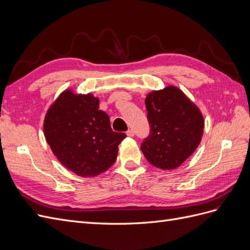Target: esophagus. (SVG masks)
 Here are the masks:
<instances>
[{
	"instance_id": "34e87169",
	"label": "esophagus",
	"mask_w": 250,
	"mask_h": 250,
	"mask_svg": "<svg viewBox=\"0 0 250 250\" xmlns=\"http://www.w3.org/2000/svg\"><path fill=\"white\" fill-rule=\"evenodd\" d=\"M126 134L128 135V137H133V135H134V131H133V129H128L127 132H126Z\"/></svg>"
}]
</instances>
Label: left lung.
Wrapping results in <instances>:
<instances>
[{
    "label": "left lung",
    "instance_id": "left-lung-1",
    "mask_svg": "<svg viewBox=\"0 0 250 250\" xmlns=\"http://www.w3.org/2000/svg\"><path fill=\"white\" fill-rule=\"evenodd\" d=\"M145 104L150 133L144 139L141 150L154 167L176 169L200 144L204 128L202 113L173 85L151 92Z\"/></svg>",
    "mask_w": 250,
    "mask_h": 250
}]
</instances>
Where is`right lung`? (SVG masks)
I'll list each match as a JSON object with an SVG mask.
<instances>
[{"label":"right lung","instance_id":"obj_1","mask_svg":"<svg viewBox=\"0 0 250 250\" xmlns=\"http://www.w3.org/2000/svg\"><path fill=\"white\" fill-rule=\"evenodd\" d=\"M47 143L66 169L82 177H93L116 162L118 146L126 134L112 131L109 117L99 109L92 94L66 89L47 111L43 121Z\"/></svg>","mask_w":250,"mask_h":250}]
</instances>
